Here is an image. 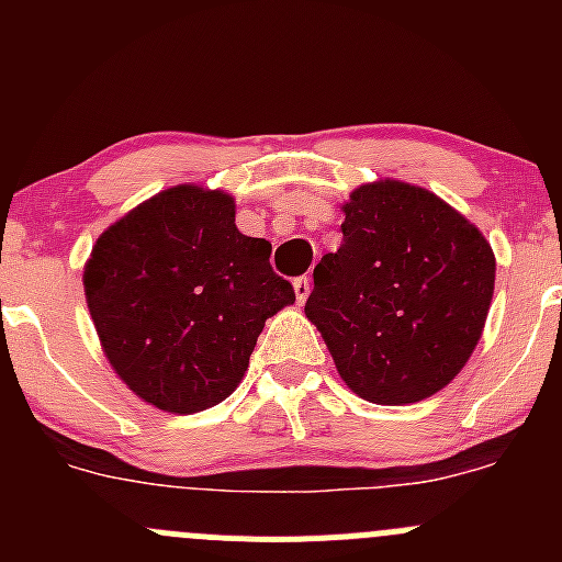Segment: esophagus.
Instances as JSON below:
<instances>
[{
	"instance_id": "esophagus-1",
	"label": "esophagus",
	"mask_w": 562,
	"mask_h": 562,
	"mask_svg": "<svg viewBox=\"0 0 562 562\" xmlns=\"http://www.w3.org/2000/svg\"><path fill=\"white\" fill-rule=\"evenodd\" d=\"M293 291H296L299 304H304L307 302L310 291H313V280H310V277H296V280H293Z\"/></svg>"
}]
</instances>
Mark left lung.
Listing matches in <instances>:
<instances>
[{
    "instance_id": "obj_1",
    "label": "left lung",
    "mask_w": 562,
    "mask_h": 562,
    "mask_svg": "<svg viewBox=\"0 0 562 562\" xmlns=\"http://www.w3.org/2000/svg\"><path fill=\"white\" fill-rule=\"evenodd\" d=\"M342 212V245L315 266L304 315L361 400H427L479 345L495 252L443 198L400 179L356 187Z\"/></svg>"
}]
</instances>
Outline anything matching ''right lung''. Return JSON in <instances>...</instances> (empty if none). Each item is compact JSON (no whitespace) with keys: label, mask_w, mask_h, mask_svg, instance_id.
Returning <instances> with one entry per match:
<instances>
[{"label":"right lung","mask_w":562,"mask_h":562,"mask_svg":"<svg viewBox=\"0 0 562 562\" xmlns=\"http://www.w3.org/2000/svg\"><path fill=\"white\" fill-rule=\"evenodd\" d=\"M234 195L176 184L100 234L83 293L108 364L135 396L198 413L234 394L266 317L296 302Z\"/></svg>","instance_id":"right-lung-1"}]
</instances>
